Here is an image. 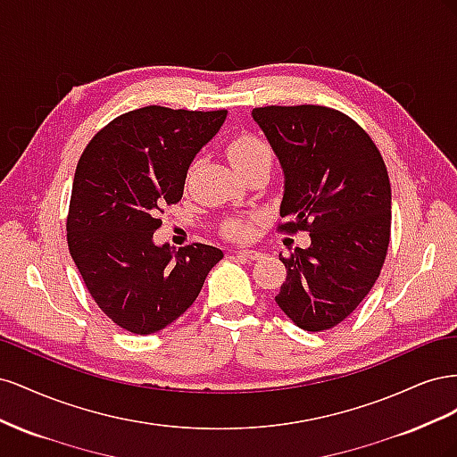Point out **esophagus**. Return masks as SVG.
I'll list each match as a JSON object with an SVG mask.
<instances>
[{
	"label": "esophagus",
	"instance_id": "1",
	"mask_svg": "<svg viewBox=\"0 0 457 457\" xmlns=\"http://www.w3.org/2000/svg\"><path fill=\"white\" fill-rule=\"evenodd\" d=\"M238 257L245 259V261H257L262 257V252H255V250H238L237 252Z\"/></svg>",
	"mask_w": 457,
	"mask_h": 457
}]
</instances>
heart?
I'll return each mask as SVG.
<instances>
[{"instance_id":"b5f03b06","label":"heart","mask_w":457,"mask_h":457,"mask_svg":"<svg viewBox=\"0 0 457 457\" xmlns=\"http://www.w3.org/2000/svg\"><path fill=\"white\" fill-rule=\"evenodd\" d=\"M225 154L228 162L234 165L240 175L250 171L257 165H269L272 163V152L270 146L261 139V137L253 133H237L228 139L225 146ZM259 220V215L245 213V215H228L223 223H220V234L225 238L234 242H244L253 237L255 223Z\"/></svg>"}]
</instances>
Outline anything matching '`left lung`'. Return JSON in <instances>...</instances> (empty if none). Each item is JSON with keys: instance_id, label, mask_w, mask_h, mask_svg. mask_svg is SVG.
Masks as SVG:
<instances>
[{"instance_id": "8db88e82", "label": "left lung", "mask_w": 457, "mask_h": 457, "mask_svg": "<svg viewBox=\"0 0 457 457\" xmlns=\"http://www.w3.org/2000/svg\"><path fill=\"white\" fill-rule=\"evenodd\" d=\"M253 120L278 156L284 234L305 230L311 247L287 257L276 295L307 331L341 324L379 278L391 240V183L381 152L347 114L320 104L259 106Z\"/></svg>"}]
</instances>
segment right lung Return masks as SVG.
<instances>
[{"mask_svg": "<svg viewBox=\"0 0 457 457\" xmlns=\"http://www.w3.org/2000/svg\"><path fill=\"white\" fill-rule=\"evenodd\" d=\"M227 110L143 106L95 133L81 154L66 242L89 295L131 334H154L196 301L223 252L207 244L173 250L152 242L165 205L183 198L196 152Z\"/></svg>", "mask_w": 457, "mask_h": 457, "instance_id": "obj_1", "label": "right lung"}]
</instances>
